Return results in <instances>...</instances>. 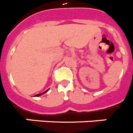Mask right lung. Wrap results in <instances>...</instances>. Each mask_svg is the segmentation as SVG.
Here are the masks:
<instances>
[{
	"instance_id": "obj_1",
	"label": "right lung",
	"mask_w": 133,
	"mask_h": 133,
	"mask_svg": "<svg viewBox=\"0 0 133 133\" xmlns=\"http://www.w3.org/2000/svg\"><path fill=\"white\" fill-rule=\"evenodd\" d=\"M48 90H49V89H48V90H46V91H45V92H43V93H41V94H36V95L35 96H41V95H42V94H45V93H46V92H47Z\"/></svg>"
}]
</instances>
